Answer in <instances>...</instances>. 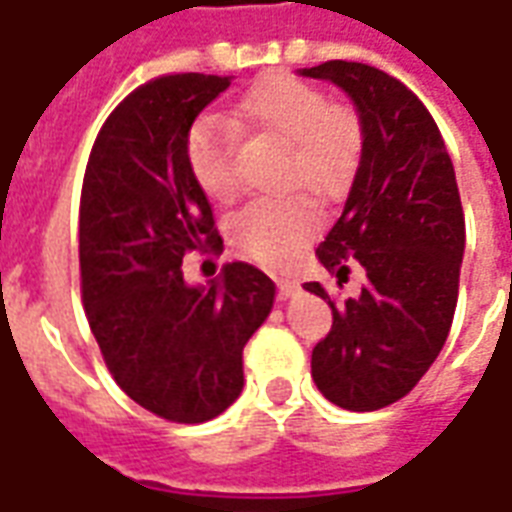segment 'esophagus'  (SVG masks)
Here are the masks:
<instances>
[{"label": "esophagus", "mask_w": 512, "mask_h": 512, "mask_svg": "<svg viewBox=\"0 0 512 512\" xmlns=\"http://www.w3.org/2000/svg\"><path fill=\"white\" fill-rule=\"evenodd\" d=\"M276 293H279V298H290V295L298 293V282L295 279H276Z\"/></svg>", "instance_id": "1"}]
</instances>
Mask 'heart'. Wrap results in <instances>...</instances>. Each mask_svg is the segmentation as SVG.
Returning a JSON list of instances; mask_svg holds the SVG:
<instances>
[{"label":"heart","instance_id":"1","mask_svg":"<svg viewBox=\"0 0 512 512\" xmlns=\"http://www.w3.org/2000/svg\"><path fill=\"white\" fill-rule=\"evenodd\" d=\"M236 132H263L290 143L282 187L306 189L320 200L350 187L361 162V121L328 94L287 73L266 75L238 102L227 119L203 116L189 127L184 157L206 198H236ZM317 219L301 198H260L233 214L230 241L263 266H287L314 236Z\"/></svg>","mask_w":512,"mask_h":512}]
</instances>
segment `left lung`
Returning a JSON list of instances; mask_svg holds the SVG:
<instances>
[{"label":"left lung","mask_w":512,"mask_h":512,"mask_svg":"<svg viewBox=\"0 0 512 512\" xmlns=\"http://www.w3.org/2000/svg\"><path fill=\"white\" fill-rule=\"evenodd\" d=\"M350 94L363 130L350 198L317 246L339 285L361 263L366 285L342 304L320 282L333 325L312 350L325 399L372 412L404 399L448 339L464 257V208L437 121L415 94L372 64L331 62L304 70Z\"/></svg>","instance_id":"left-lung-1"}]
</instances>
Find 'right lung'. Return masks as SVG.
I'll list each match as a JSON object with an SVG mask.
<instances>
[{
  "label": "right lung",
  "mask_w": 512,
  "mask_h": 512,
  "mask_svg": "<svg viewBox=\"0 0 512 512\" xmlns=\"http://www.w3.org/2000/svg\"><path fill=\"white\" fill-rule=\"evenodd\" d=\"M227 75L176 73L143 83L94 140L81 189L78 257L86 320L113 380L143 410L203 423L244 388V347L274 306V282L227 263L208 287L184 282L189 252H222L184 138Z\"/></svg>",
  "instance_id": "1"
}]
</instances>
